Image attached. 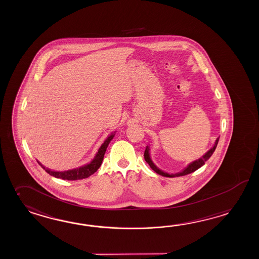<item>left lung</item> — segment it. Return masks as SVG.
Here are the masks:
<instances>
[{"mask_svg":"<svg viewBox=\"0 0 259 259\" xmlns=\"http://www.w3.org/2000/svg\"><path fill=\"white\" fill-rule=\"evenodd\" d=\"M219 138H217V140H215V142H214V145H213V148H211L210 150H208L204 155L201 157L200 159H198V160H196V161L190 162V164H189L188 166L184 168V170H182L181 172H177V174H169V172H163V171H161V169H159L158 167L156 166L155 164H154V162L152 161L151 158H150V147H149V146H147V148H146V150H145V152H144V158H145V161H147V162L149 163V165H150V168H151L154 172H157V174H159V175H161L162 177H166V178L182 177V176L189 175L190 172H195L196 170H198L200 167L202 166V165L205 163V161H206L207 160L212 156V154L213 153V151L215 150V148H217L218 143H219Z\"/></svg>","mask_w":259,"mask_h":259,"instance_id":"obj_1","label":"left lung"}]
</instances>
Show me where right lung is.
<instances>
[{"instance_id": "add662e5", "label": "right lung", "mask_w": 259, "mask_h": 259, "mask_svg": "<svg viewBox=\"0 0 259 259\" xmlns=\"http://www.w3.org/2000/svg\"><path fill=\"white\" fill-rule=\"evenodd\" d=\"M115 133L116 131L114 133H111V135H109L107 139L104 141V143L101 145V147L98 149V151L95 156V158L85 165L74 168V169H71V170H68V171L59 172V171H53L51 169L46 168L39 161H38V163L40 164V166L42 167V169L46 170V172H48L49 175H51L57 179H64V180H79V179H87V178H89L94 172H97L98 168L101 165L105 152L107 150L109 142L111 141L112 138H114Z\"/></svg>"}]
</instances>
